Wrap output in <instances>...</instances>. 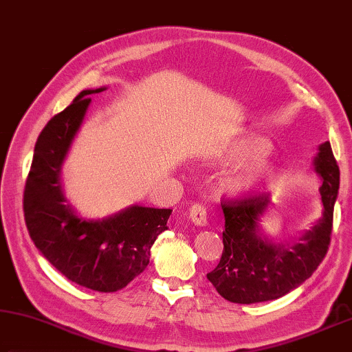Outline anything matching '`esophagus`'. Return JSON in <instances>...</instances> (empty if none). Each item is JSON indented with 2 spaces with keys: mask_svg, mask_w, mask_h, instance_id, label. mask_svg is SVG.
I'll use <instances>...</instances> for the list:
<instances>
[{
  "mask_svg": "<svg viewBox=\"0 0 352 352\" xmlns=\"http://www.w3.org/2000/svg\"><path fill=\"white\" fill-rule=\"evenodd\" d=\"M190 219H192V223L199 226V227H204L207 224V212H206V207L201 206V204H193L190 207Z\"/></svg>",
  "mask_w": 352,
  "mask_h": 352,
  "instance_id": "esophagus-1",
  "label": "esophagus"
}]
</instances>
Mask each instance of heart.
Instances as JSON below:
<instances>
[{
    "label": "heart",
    "mask_w": 352,
    "mask_h": 352,
    "mask_svg": "<svg viewBox=\"0 0 352 352\" xmlns=\"http://www.w3.org/2000/svg\"><path fill=\"white\" fill-rule=\"evenodd\" d=\"M270 151V144L263 138L254 134H245L238 138L226 148L221 160L224 162H245V160H255L266 156ZM275 177V170L272 165L258 162L250 168L239 171L227 181V187L235 195H245L261 186L264 182L272 181Z\"/></svg>",
    "instance_id": "b5f03b06"
}]
</instances>
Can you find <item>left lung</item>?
<instances>
[{"instance_id":"8db88e82","label":"left lung","mask_w":352,"mask_h":352,"mask_svg":"<svg viewBox=\"0 0 352 352\" xmlns=\"http://www.w3.org/2000/svg\"><path fill=\"white\" fill-rule=\"evenodd\" d=\"M314 166L323 182V214L292 244H275L263 235L260 221L270 206L267 193L221 202L224 250L218 266L207 274L221 297L239 305L276 300L316 272L329 248L340 186V170L329 142L318 146Z\"/></svg>"}]
</instances>
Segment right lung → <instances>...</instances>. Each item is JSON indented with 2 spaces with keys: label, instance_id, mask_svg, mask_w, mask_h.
I'll list each match as a JSON object with an SVG mask.
<instances>
[{
  "label": "right lung",
  "instance_id": "add662e5",
  "mask_svg": "<svg viewBox=\"0 0 352 352\" xmlns=\"http://www.w3.org/2000/svg\"><path fill=\"white\" fill-rule=\"evenodd\" d=\"M85 89L54 116L36 139L24 187V221L35 248L67 280L97 292H116L144 272L151 245L166 227L170 208L131 206L104 219L78 217L61 188V165L85 119Z\"/></svg>",
  "mask_w": 352,
  "mask_h": 352
}]
</instances>
